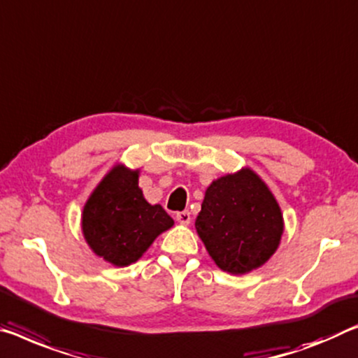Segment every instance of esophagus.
<instances>
[{
    "mask_svg": "<svg viewBox=\"0 0 358 358\" xmlns=\"http://www.w3.org/2000/svg\"><path fill=\"white\" fill-rule=\"evenodd\" d=\"M175 218H177L178 223H181V224H189L191 223V213L188 212V210H183V212L175 213Z\"/></svg>",
    "mask_w": 358,
    "mask_h": 358,
    "instance_id": "34e87169",
    "label": "esophagus"
}]
</instances>
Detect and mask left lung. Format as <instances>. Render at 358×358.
<instances>
[{
    "mask_svg": "<svg viewBox=\"0 0 358 358\" xmlns=\"http://www.w3.org/2000/svg\"><path fill=\"white\" fill-rule=\"evenodd\" d=\"M196 229L218 268L245 274L279 247L283 218L268 186L250 169H242L208 186Z\"/></svg>",
    "mask_w": 358,
    "mask_h": 358,
    "instance_id": "left-lung-1",
    "label": "left lung"
}]
</instances>
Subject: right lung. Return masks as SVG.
I'll return each mask as SVG.
<instances>
[{
	"label": "right lung",
	"mask_w": 358,
	"mask_h": 358,
	"mask_svg": "<svg viewBox=\"0 0 358 358\" xmlns=\"http://www.w3.org/2000/svg\"><path fill=\"white\" fill-rule=\"evenodd\" d=\"M173 220L161 206L145 201L138 170L117 166L100 181L83 212V231L90 248L116 266H127L143 255Z\"/></svg>",
	"instance_id": "right-lung-1"
}]
</instances>
